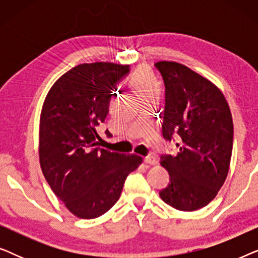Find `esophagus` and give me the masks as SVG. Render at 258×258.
Listing matches in <instances>:
<instances>
[{"label": "esophagus", "mask_w": 258, "mask_h": 258, "mask_svg": "<svg viewBox=\"0 0 258 258\" xmlns=\"http://www.w3.org/2000/svg\"><path fill=\"white\" fill-rule=\"evenodd\" d=\"M144 162H146L147 164H151V165L157 164V160H156V157L153 156V155H148V156L144 157Z\"/></svg>", "instance_id": "1"}]
</instances>
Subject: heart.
<instances>
[{
	"label": "heart",
	"mask_w": 258,
	"mask_h": 258,
	"mask_svg": "<svg viewBox=\"0 0 258 258\" xmlns=\"http://www.w3.org/2000/svg\"><path fill=\"white\" fill-rule=\"evenodd\" d=\"M132 84L140 97L158 91L156 80L154 79L149 70L146 68H140L136 70L132 77Z\"/></svg>",
	"instance_id": "b5f03b06"
}]
</instances>
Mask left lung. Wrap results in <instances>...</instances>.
Here are the masks:
<instances>
[{
	"label": "left lung",
	"instance_id": "1",
	"mask_svg": "<svg viewBox=\"0 0 258 258\" xmlns=\"http://www.w3.org/2000/svg\"><path fill=\"white\" fill-rule=\"evenodd\" d=\"M164 83L162 134L177 140V155L165 154L160 163L170 183L161 199L182 211L206 207L227 178L234 124L223 94L210 81L176 62L155 63Z\"/></svg>",
	"mask_w": 258,
	"mask_h": 258
}]
</instances>
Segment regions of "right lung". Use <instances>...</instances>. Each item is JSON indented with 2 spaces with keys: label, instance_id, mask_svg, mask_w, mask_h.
Segmentation results:
<instances>
[{
  "label": "right lung",
  "instance_id": "1",
  "mask_svg": "<svg viewBox=\"0 0 258 258\" xmlns=\"http://www.w3.org/2000/svg\"><path fill=\"white\" fill-rule=\"evenodd\" d=\"M129 72V66L108 62L79 64L56 81L42 108V172L70 213L84 220L107 213L121 196L126 176L142 163L137 155L98 147L97 126Z\"/></svg>",
  "mask_w": 258,
  "mask_h": 258
}]
</instances>
